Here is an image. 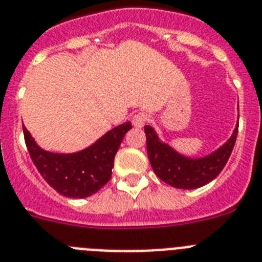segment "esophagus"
Segmentation results:
<instances>
[{"label": "esophagus", "mask_w": 262, "mask_h": 262, "mask_svg": "<svg viewBox=\"0 0 262 262\" xmlns=\"http://www.w3.org/2000/svg\"><path fill=\"white\" fill-rule=\"evenodd\" d=\"M147 120H149V117H147L146 113H137L132 118V124H133L134 128H144V125L146 124Z\"/></svg>", "instance_id": "esophagus-1"}]
</instances>
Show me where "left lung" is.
<instances>
[{
    "mask_svg": "<svg viewBox=\"0 0 262 262\" xmlns=\"http://www.w3.org/2000/svg\"><path fill=\"white\" fill-rule=\"evenodd\" d=\"M238 122L232 132L231 137L212 153L203 157H187L178 150L163 142L154 128L146 125V149L150 165L159 179L175 188L192 190L210 183L220 174L237 137Z\"/></svg>",
    "mask_w": 262,
    "mask_h": 262,
    "instance_id": "8db88e82",
    "label": "left lung"
}]
</instances>
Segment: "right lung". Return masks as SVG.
Wrapping results in <instances>:
<instances>
[{
	"label": "right lung",
	"instance_id": "obj_1",
	"mask_svg": "<svg viewBox=\"0 0 262 262\" xmlns=\"http://www.w3.org/2000/svg\"><path fill=\"white\" fill-rule=\"evenodd\" d=\"M132 122L106 132L88 147L75 153H52L36 144L24 126L25 142L34 165L43 179L66 198H88L111 179L115 156Z\"/></svg>",
	"mask_w": 262,
	"mask_h": 262
}]
</instances>
